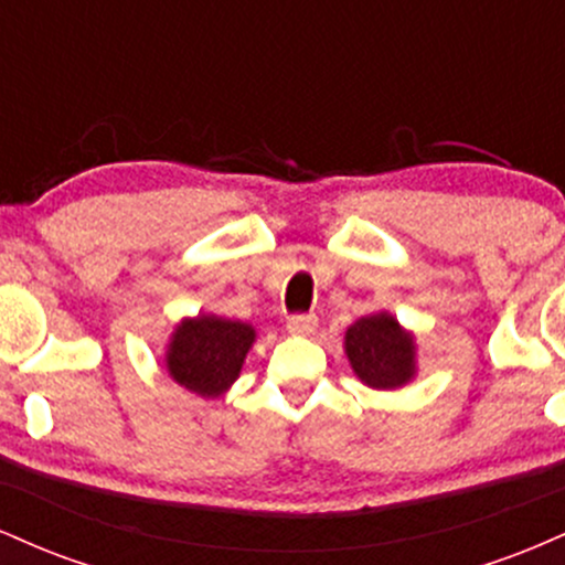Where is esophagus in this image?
Instances as JSON below:
<instances>
[{
	"instance_id": "obj_1",
	"label": "esophagus",
	"mask_w": 565,
	"mask_h": 565,
	"mask_svg": "<svg viewBox=\"0 0 565 565\" xmlns=\"http://www.w3.org/2000/svg\"><path fill=\"white\" fill-rule=\"evenodd\" d=\"M316 323H319L316 313H295V316H289L287 329L291 334H310L316 329Z\"/></svg>"
}]
</instances>
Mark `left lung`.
<instances>
[{"mask_svg":"<svg viewBox=\"0 0 565 565\" xmlns=\"http://www.w3.org/2000/svg\"><path fill=\"white\" fill-rule=\"evenodd\" d=\"M350 366L369 387H401L414 374V342L387 313L359 319L345 334Z\"/></svg>","mask_w":565,"mask_h":565,"instance_id":"obj_1","label":"left lung"}]
</instances>
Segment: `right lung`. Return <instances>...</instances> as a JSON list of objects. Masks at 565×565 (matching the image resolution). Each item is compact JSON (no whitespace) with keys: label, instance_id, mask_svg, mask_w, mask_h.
<instances>
[{"label":"right lung","instance_id":"right-lung-1","mask_svg":"<svg viewBox=\"0 0 565 565\" xmlns=\"http://www.w3.org/2000/svg\"><path fill=\"white\" fill-rule=\"evenodd\" d=\"M252 340L255 329L249 323L199 316L178 327L167 350V366L172 380L188 391L215 398L238 377Z\"/></svg>","mask_w":565,"mask_h":565}]
</instances>
